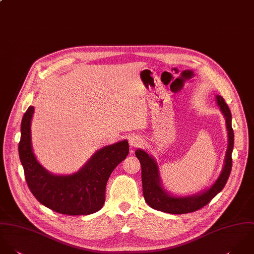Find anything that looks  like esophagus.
Here are the masks:
<instances>
[{"label": "esophagus", "instance_id": "34e87169", "mask_svg": "<svg viewBox=\"0 0 254 254\" xmlns=\"http://www.w3.org/2000/svg\"><path fill=\"white\" fill-rule=\"evenodd\" d=\"M142 143V139L140 136H137V135H132L129 137V146L131 148H135V147H138L139 145H141Z\"/></svg>", "mask_w": 254, "mask_h": 254}]
</instances>
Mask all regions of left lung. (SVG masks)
Wrapping results in <instances>:
<instances>
[{
    "label": "left lung",
    "instance_id": "1",
    "mask_svg": "<svg viewBox=\"0 0 254 254\" xmlns=\"http://www.w3.org/2000/svg\"><path fill=\"white\" fill-rule=\"evenodd\" d=\"M217 106L226 120L228 131V147L222 171L214 184L201 192L186 196H178L169 192L163 186L157 161L145 150L137 149L135 156L141 165L143 196L146 203L155 210L170 214H186L194 212L207 205L225 187L232 171V152L234 148V130L232 114L222 96H216Z\"/></svg>",
    "mask_w": 254,
    "mask_h": 254
}]
</instances>
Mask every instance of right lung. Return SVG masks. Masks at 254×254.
<instances>
[{"mask_svg": "<svg viewBox=\"0 0 254 254\" xmlns=\"http://www.w3.org/2000/svg\"><path fill=\"white\" fill-rule=\"evenodd\" d=\"M34 107L23 115L18 153L28 188L35 198L53 211L64 215H89L99 211L105 202L108 179L115 168L128 155L127 139L104 146L77 172L55 175L36 159L31 142V120Z\"/></svg>", "mask_w": 254, "mask_h": 254, "instance_id": "obj_1", "label": "right lung"}]
</instances>
